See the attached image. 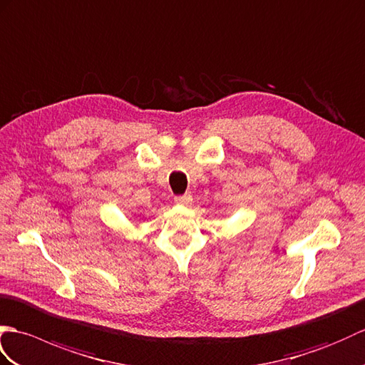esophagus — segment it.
I'll return each mask as SVG.
<instances>
[{
	"label": "esophagus",
	"mask_w": 365,
	"mask_h": 365,
	"mask_svg": "<svg viewBox=\"0 0 365 365\" xmlns=\"http://www.w3.org/2000/svg\"><path fill=\"white\" fill-rule=\"evenodd\" d=\"M192 201V197L189 195V193H185V195H178L175 197V203L176 205H182V206H187Z\"/></svg>",
	"instance_id": "34e87169"
}]
</instances>
